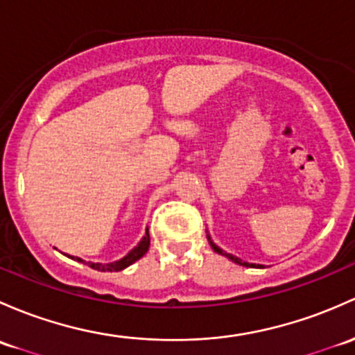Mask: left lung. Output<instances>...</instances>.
Segmentation results:
<instances>
[{
    "instance_id": "1",
    "label": "left lung",
    "mask_w": 355,
    "mask_h": 355,
    "mask_svg": "<svg viewBox=\"0 0 355 355\" xmlns=\"http://www.w3.org/2000/svg\"><path fill=\"white\" fill-rule=\"evenodd\" d=\"M207 240H209V243H211V246H212V250H214L216 253H219V255H225L226 259H230L231 262H234V263H238V266H243V267H253V268H262V266H257V263H248V262H243V260L241 259H238V257H234V255H231V253H227V252H225V250L223 248H219L218 245L214 243V241H212V238H211V234H209V231H207Z\"/></svg>"
}]
</instances>
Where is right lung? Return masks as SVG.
Instances as JSON below:
<instances>
[{
    "label": "right lung",
    "mask_w": 355,
    "mask_h": 355,
    "mask_svg": "<svg viewBox=\"0 0 355 355\" xmlns=\"http://www.w3.org/2000/svg\"><path fill=\"white\" fill-rule=\"evenodd\" d=\"M149 248V233L146 230V234L143 236V240L137 243V246H134L132 250L128 253L125 257H122L121 260H115V262H109V263H100V262H85L83 259H80V257H71L68 255L69 259L73 260H78V262H83L87 263V266H89L92 268H95V270H102V272H119V270H124V268H128L129 266H132L136 260H139L141 257L144 255V253L148 252Z\"/></svg>",
    "instance_id": "obj_1"
}]
</instances>
